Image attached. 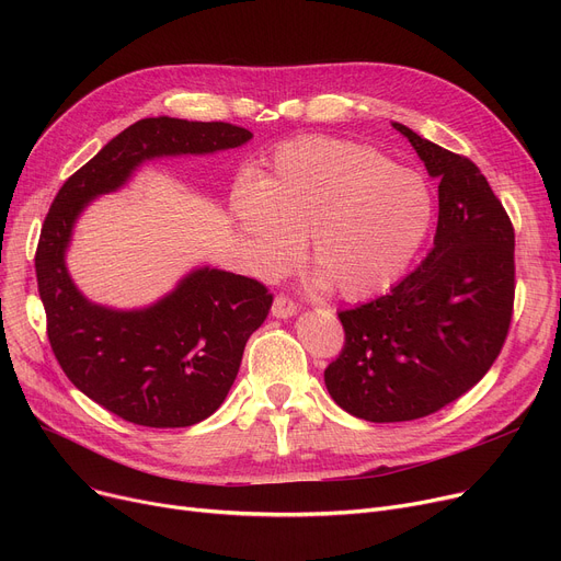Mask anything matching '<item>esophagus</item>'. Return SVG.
Listing matches in <instances>:
<instances>
[{
	"mask_svg": "<svg viewBox=\"0 0 561 561\" xmlns=\"http://www.w3.org/2000/svg\"><path fill=\"white\" fill-rule=\"evenodd\" d=\"M271 313H273V318H290V316L298 313V307L293 305L286 296H277L273 307H271Z\"/></svg>",
	"mask_w": 561,
	"mask_h": 561,
	"instance_id": "1",
	"label": "esophagus"
}]
</instances>
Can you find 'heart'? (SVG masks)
Segmentation results:
<instances>
[{
	"label": "heart",
	"instance_id": "obj_1",
	"mask_svg": "<svg viewBox=\"0 0 561 561\" xmlns=\"http://www.w3.org/2000/svg\"><path fill=\"white\" fill-rule=\"evenodd\" d=\"M231 214L259 277L288 273L307 239L316 282L359 302L407 273L432 229L434 197L423 174L375 147L313 136L279 145L256 184L239 182Z\"/></svg>",
	"mask_w": 561,
	"mask_h": 561
}]
</instances>
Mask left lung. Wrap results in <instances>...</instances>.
Returning a JSON list of instances; mask_svg holds the SVG:
<instances>
[{
  "label": "left lung",
  "mask_w": 561,
  "mask_h": 561,
  "mask_svg": "<svg viewBox=\"0 0 561 561\" xmlns=\"http://www.w3.org/2000/svg\"><path fill=\"white\" fill-rule=\"evenodd\" d=\"M438 180L434 245L391 293L341 311L345 345L325 387L370 423L416 421L473 389L505 343L514 307V227L486 176L393 123Z\"/></svg>",
  "instance_id": "8db88e82"
}]
</instances>
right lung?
I'll list each match as a JSON object with an SVG mask.
<instances>
[{"label":"right lung","mask_w":561,"mask_h":561,"mask_svg":"<svg viewBox=\"0 0 561 561\" xmlns=\"http://www.w3.org/2000/svg\"><path fill=\"white\" fill-rule=\"evenodd\" d=\"M252 134L227 123L145 117L108 140L61 186L36 250L38 293L54 355L72 385L111 414L142 427H188L225 402L248 339L273 296L256 279L199 265L157 302L113 309L70 277L72 231L93 199L123 188L145 163L233 150Z\"/></svg>","instance_id":"right-lung-1"}]
</instances>
